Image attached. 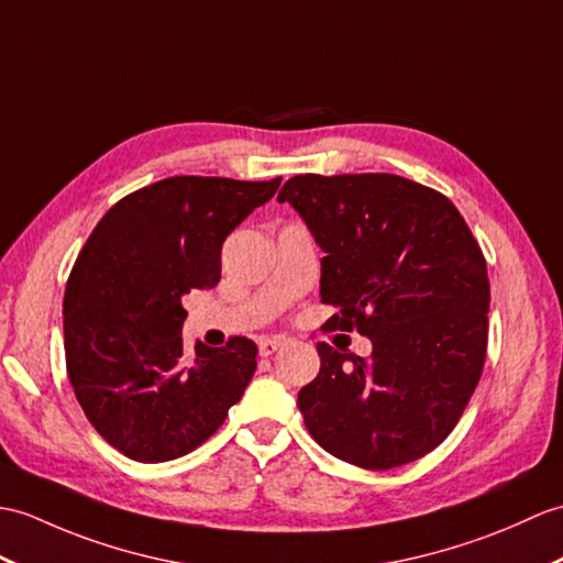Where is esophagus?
I'll use <instances>...</instances> for the list:
<instances>
[{
  "label": "esophagus",
  "mask_w": 563,
  "mask_h": 563,
  "mask_svg": "<svg viewBox=\"0 0 563 563\" xmlns=\"http://www.w3.org/2000/svg\"><path fill=\"white\" fill-rule=\"evenodd\" d=\"M283 347V341H278V338H261L258 341V352L264 357L273 355V352H278Z\"/></svg>",
  "instance_id": "obj_1"
}]
</instances>
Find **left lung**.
<instances>
[{"mask_svg":"<svg viewBox=\"0 0 563 563\" xmlns=\"http://www.w3.org/2000/svg\"><path fill=\"white\" fill-rule=\"evenodd\" d=\"M290 203L325 252L323 331H357L372 357L319 343L297 396L311 439L345 463L388 470L459 424L487 357V261L446 196L386 173L297 175Z\"/></svg>","mask_w":563,"mask_h":563,"instance_id":"8db88e82","label":"left lung"}]
</instances>
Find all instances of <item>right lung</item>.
Instances as JSON below:
<instances>
[{
    "label": "right lung",
    "instance_id": "right-lung-1",
    "mask_svg": "<svg viewBox=\"0 0 563 563\" xmlns=\"http://www.w3.org/2000/svg\"><path fill=\"white\" fill-rule=\"evenodd\" d=\"M280 187L167 177L117 201L90 232L64 292V352L76 400L126 459L165 463L216 434L256 372V345L196 343L185 297L220 280L228 234Z\"/></svg>",
    "mask_w": 563,
    "mask_h": 563
}]
</instances>
